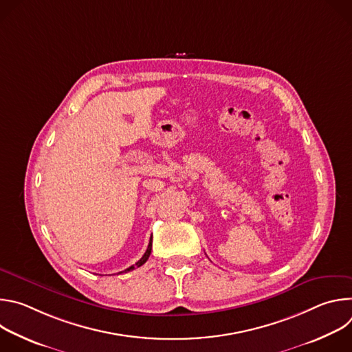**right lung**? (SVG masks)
Wrapping results in <instances>:
<instances>
[{
    "instance_id": "1",
    "label": "right lung",
    "mask_w": 352,
    "mask_h": 352,
    "mask_svg": "<svg viewBox=\"0 0 352 352\" xmlns=\"http://www.w3.org/2000/svg\"><path fill=\"white\" fill-rule=\"evenodd\" d=\"M152 238L153 236H150V241H148V245H147V249H146V252H144V255L135 263V265H132L131 267H128V269H125L124 272H120V273H126V272H131V270H133L135 267H140L142 265H144L146 263V261L148 259V256H150V254H152Z\"/></svg>"
}]
</instances>
